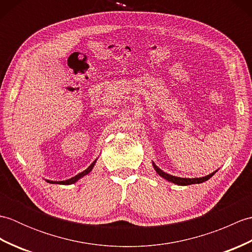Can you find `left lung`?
I'll list each match as a JSON object with an SVG mask.
<instances>
[{"label": "left lung", "mask_w": 252, "mask_h": 252, "mask_svg": "<svg viewBox=\"0 0 252 252\" xmlns=\"http://www.w3.org/2000/svg\"><path fill=\"white\" fill-rule=\"evenodd\" d=\"M153 165H154V168H155V170H156V172L160 175V176H162L163 179H165V180H168L169 182H172V183H174V184H178V185H190V184H199V183H202V182H205V181H208L209 179L211 178V176L215 174L216 172H213V173H211V174H209V175H207V176H202V178H196V179H183V178H178V176H173V175H171V174H168V173H165V172H163L162 170H160L156 164H155L154 162H153Z\"/></svg>", "instance_id": "obj_1"}]
</instances>
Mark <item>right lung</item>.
<instances>
[{"mask_svg":"<svg viewBox=\"0 0 252 252\" xmlns=\"http://www.w3.org/2000/svg\"><path fill=\"white\" fill-rule=\"evenodd\" d=\"M95 162H96V160L95 161L90 165V167L87 169V170H84L83 172H81V173H79V174H77L76 176H73V178H71V179H69V180H66V181H62V182H52V181H47V182H50V183H60V184H66V185H69V184H72V183H74V182H77L79 179H81L82 176H84V175H87L88 173H90L91 172V170L93 169V167H94V164H95Z\"/></svg>","mask_w":252,"mask_h":252,"instance_id":"obj_1","label":"right lung"}]
</instances>
